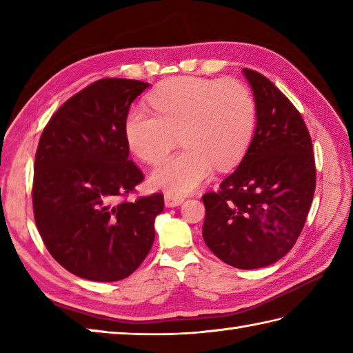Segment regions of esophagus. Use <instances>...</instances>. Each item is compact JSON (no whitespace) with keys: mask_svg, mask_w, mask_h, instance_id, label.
Segmentation results:
<instances>
[{"mask_svg":"<svg viewBox=\"0 0 353 353\" xmlns=\"http://www.w3.org/2000/svg\"><path fill=\"white\" fill-rule=\"evenodd\" d=\"M183 200L185 199L182 196H177V194H171V192L165 194V206L167 208H176L179 205H182Z\"/></svg>","mask_w":353,"mask_h":353,"instance_id":"esophagus-1","label":"esophagus"}]
</instances>
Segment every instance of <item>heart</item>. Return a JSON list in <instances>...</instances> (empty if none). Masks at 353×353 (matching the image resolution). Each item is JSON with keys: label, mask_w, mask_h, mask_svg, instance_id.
Listing matches in <instances>:
<instances>
[{"label": "heart", "mask_w": 353, "mask_h": 353, "mask_svg": "<svg viewBox=\"0 0 353 353\" xmlns=\"http://www.w3.org/2000/svg\"><path fill=\"white\" fill-rule=\"evenodd\" d=\"M134 106L124 121L127 145L139 159L156 165L176 145L185 148L153 171L150 183L171 194H188L211 177L214 167H234L250 145L256 103L250 89L234 79L179 76L162 81Z\"/></svg>", "instance_id": "b5f03b06"}]
</instances>
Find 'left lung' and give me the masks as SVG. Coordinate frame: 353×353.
<instances>
[{
  "instance_id": "8db88e82",
  "label": "left lung",
  "mask_w": 353,
  "mask_h": 353,
  "mask_svg": "<svg viewBox=\"0 0 353 353\" xmlns=\"http://www.w3.org/2000/svg\"><path fill=\"white\" fill-rule=\"evenodd\" d=\"M256 129L220 191L203 197V239L226 264L253 270L285 256L305 226L316 191L312 142L302 115L262 74L244 68Z\"/></svg>"
}]
</instances>
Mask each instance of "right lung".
I'll return each instance as SVG.
<instances>
[{
  "label": "right lung",
  "instance_id": "obj_1",
  "mask_svg": "<svg viewBox=\"0 0 353 353\" xmlns=\"http://www.w3.org/2000/svg\"><path fill=\"white\" fill-rule=\"evenodd\" d=\"M150 85L101 79L57 109L34 157L33 212L51 256L95 282L130 276L154 241L162 194L118 201L144 174L129 161L124 121Z\"/></svg>",
  "mask_w": 353,
  "mask_h": 353
}]
</instances>
